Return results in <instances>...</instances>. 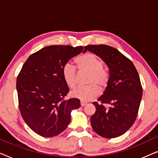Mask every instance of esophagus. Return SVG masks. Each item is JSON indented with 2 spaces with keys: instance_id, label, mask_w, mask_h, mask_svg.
I'll return each mask as SVG.
<instances>
[{
  "instance_id": "1",
  "label": "esophagus",
  "mask_w": 158,
  "mask_h": 158,
  "mask_svg": "<svg viewBox=\"0 0 158 158\" xmlns=\"http://www.w3.org/2000/svg\"><path fill=\"white\" fill-rule=\"evenodd\" d=\"M87 104V103H86L85 102H83V101H81V106H85Z\"/></svg>"
}]
</instances>
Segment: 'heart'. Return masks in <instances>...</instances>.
Wrapping results in <instances>:
<instances>
[{
    "mask_svg": "<svg viewBox=\"0 0 158 158\" xmlns=\"http://www.w3.org/2000/svg\"><path fill=\"white\" fill-rule=\"evenodd\" d=\"M77 67L81 72L88 73L85 87L77 88L72 93L75 98L82 101L94 100L98 96L100 90H105L109 83V74L103 68V61L93 53H86L75 60ZM62 75L69 87L75 88L77 85L76 68L71 64L67 63L62 68Z\"/></svg>",
    "mask_w": 158,
    "mask_h": 158,
    "instance_id": "heart-1",
    "label": "heart"
}]
</instances>
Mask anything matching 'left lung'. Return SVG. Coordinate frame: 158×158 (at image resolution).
<instances>
[{"instance_id":"1","label":"left lung","mask_w":158,"mask_h":158,"mask_svg":"<svg viewBox=\"0 0 158 158\" xmlns=\"http://www.w3.org/2000/svg\"><path fill=\"white\" fill-rule=\"evenodd\" d=\"M96 54L109 68V83L98 101L90 117L95 132L105 138L124 135L135 123L142 96V87L137 69L129 58L109 45L84 47ZM105 104L108 105L106 107Z\"/></svg>"}]
</instances>
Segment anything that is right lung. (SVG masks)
Returning a JSON list of instances; mask_svg holds the SVG:
<instances>
[{
    "mask_svg": "<svg viewBox=\"0 0 158 158\" xmlns=\"http://www.w3.org/2000/svg\"><path fill=\"white\" fill-rule=\"evenodd\" d=\"M83 50L81 46L51 45L30 55L16 80L19 107L30 129L44 137L62 132L70 113L81 107L78 98L66 100L69 88L62 75L68 60Z\"/></svg>",
    "mask_w": 158,
    "mask_h": 158,
    "instance_id": "right-lung-1",
    "label": "right lung"
}]
</instances>
